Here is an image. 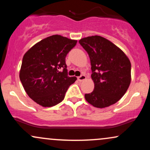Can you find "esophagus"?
<instances>
[{
	"mask_svg": "<svg viewBox=\"0 0 150 150\" xmlns=\"http://www.w3.org/2000/svg\"><path fill=\"white\" fill-rule=\"evenodd\" d=\"M77 80L80 81V82H82V81L86 80V76H85V75H80V77H77Z\"/></svg>",
	"mask_w": 150,
	"mask_h": 150,
	"instance_id": "obj_1",
	"label": "esophagus"
}]
</instances>
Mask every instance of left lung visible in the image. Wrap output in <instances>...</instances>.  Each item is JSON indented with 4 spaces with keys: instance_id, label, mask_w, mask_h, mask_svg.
Wrapping results in <instances>:
<instances>
[{
    "instance_id": "1",
    "label": "left lung",
    "mask_w": 150,
    "mask_h": 150,
    "mask_svg": "<svg viewBox=\"0 0 150 150\" xmlns=\"http://www.w3.org/2000/svg\"><path fill=\"white\" fill-rule=\"evenodd\" d=\"M79 43L89 55L94 83L93 92L85 94V99L97 108L114 104L130 84V60L118 46L100 36L82 38Z\"/></svg>"
}]
</instances>
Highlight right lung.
I'll use <instances>...</instances> for the list:
<instances>
[{
    "mask_svg": "<svg viewBox=\"0 0 150 150\" xmlns=\"http://www.w3.org/2000/svg\"><path fill=\"white\" fill-rule=\"evenodd\" d=\"M77 42L56 34L34 44L24 55L20 79L37 104L51 107L64 99L68 87L77 80L68 76L65 64L67 54Z\"/></svg>",
    "mask_w": 150,
    "mask_h": 150,
    "instance_id": "add662e5",
    "label": "right lung"
}]
</instances>
